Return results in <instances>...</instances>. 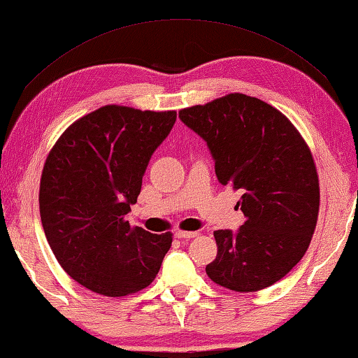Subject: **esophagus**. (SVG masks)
Here are the masks:
<instances>
[{
    "instance_id": "obj_1",
    "label": "esophagus",
    "mask_w": 358,
    "mask_h": 358,
    "mask_svg": "<svg viewBox=\"0 0 358 358\" xmlns=\"http://www.w3.org/2000/svg\"><path fill=\"white\" fill-rule=\"evenodd\" d=\"M195 236H196L195 231H182V230L174 231V238H178V239H192Z\"/></svg>"
}]
</instances>
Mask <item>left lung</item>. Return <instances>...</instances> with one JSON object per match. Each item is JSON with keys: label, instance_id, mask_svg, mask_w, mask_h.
<instances>
[{"label": "left lung", "instance_id": "8db88e82", "mask_svg": "<svg viewBox=\"0 0 358 358\" xmlns=\"http://www.w3.org/2000/svg\"><path fill=\"white\" fill-rule=\"evenodd\" d=\"M179 119L206 143L219 182L243 193L244 224L214 231L217 257L206 274L236 292L278 282L317 224L319 179L306 143L284 114L243 93L179 110Z\"/></svg>", "mask_w": 358, "mask_h": 358}]
</instances>
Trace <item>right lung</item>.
<instances>
[{"mask_svg": "<svg viewBox=\"0 0 358 358\" xmlns=\"http://www.w3.org/2000/svg\"><path fill=\"white\" fill-rule=\"evenodd\" d=\"M174 122L176 110L103 106L76 120L47 157L39 189L47 243L64 271L96 294L145 289L171 248V233L131 228L125 215Z\"/></svg>", "mask_w": 358, "mask_h": 358, "instance_id": "add662e5", "label": "right lung"}]
</instances>
